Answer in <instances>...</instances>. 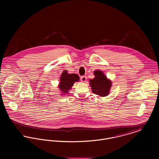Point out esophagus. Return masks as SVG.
Listing matches in <instances>:
<instances>
[{"label":"esophagus","mask_w":159,"mask_h":159,"mask_svg":"<svg viewBox=\"0 0 159 159\" xmlns=\"http://www.w3.org/2000/svg\"><path fill=\"white\" fill-rule=\"evenodd\" d=\"M87 80V77L86 76H83L81 77V81L83 82H85Z\"/></svg>","instance_id":"34e87169"}]
</instances>
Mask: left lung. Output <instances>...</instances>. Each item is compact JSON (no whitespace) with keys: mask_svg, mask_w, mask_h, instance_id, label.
<instances>
[{"mask_svg":"<svg viewBox=\"0 0 159 159\" xmlns=\"http://www.w3.org/2000/svg\"><path fill=\"white\" fill-rule=\"evenodd\" d=\"M95 78L90 80V85L93 93L100 97L107 96L111 86V82L108 80L103 73L100 70L94 71Z\"/></svg>","mask_w":159,"mask_h":159,"instance_id":"8db88e82","label":"left lung"}]
</instances>
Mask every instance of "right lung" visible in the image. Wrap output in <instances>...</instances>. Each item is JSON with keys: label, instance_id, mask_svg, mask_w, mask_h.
I'll return each mask as SVG.
<instances>
[{"label": "right lung", "instance_id": "obj_1", "mask_svg": "<svg viewBox=\"0 0 159 159\" xmlns=\"http://www.w3.org/2000/svg\"><path fill=\"white\" fill-rule=\"evenodd\" d=\"M80 80V77L76 74H68L67 71H63L61 79L59 88L64 93H68V92L71 89L74 83Z\"/></svg>", "mask_w": 159, "mask_h": 159}]
</instances>
